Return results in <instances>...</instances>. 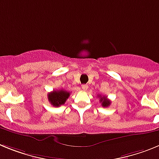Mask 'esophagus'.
I'll return each instance as SVG.
<instances>
[{"label": "esophagus", "mask_w": 159, "mask_h": 159, "mask_svg": "<svg viewBox=\"0 0 159 159\" xmlns=\"http://www.w3.org/2000/svg\"><path fill=\"white\" fill-rule=\"evenodd\" d=\"M88 85L87 84H83L82 86H81V88H82V90H84V91H86L87 89H88Z\"/></svg>", "instance_id": "34e87169"}]
</instances>
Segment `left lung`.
<instances>
[{
    "mask_svg": "<svg viewBox=\"0 0 159 159\" xmlns=\"http://www.w3.org/2000/svg\"><path fill=\"white\" fill-rule=\"evenodd\" d=\"M99 97H100V102H102V106L103 107H107L108 106H110L111 101L107 97L101 96V95H99Z\"/></svg>",
    "mask_w": 159,
    "mask_h": 159,
    "instance_id": "left-lung-1",
    "label": "left lung"
}]
</instances>
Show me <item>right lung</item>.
Masks as SVG:
<instances>
[{
	"mask_svg": "<svg viewBox=\"0 0 159 159\" xmlns=\"http://www.w3.org/2000/svg\"><path fill=\"white\" fill-rule=\"evenodd\" d=\"M70 92H67L64 89H60L58 91H53L48 95V101L52 106L59 107L65 103L66 100L69 97Z\"/></svg>",
	"mask_w": 159,
	"mask_h": 159,
	"instance_id": "1",
	"label": "right lung"
}]
</instances>
